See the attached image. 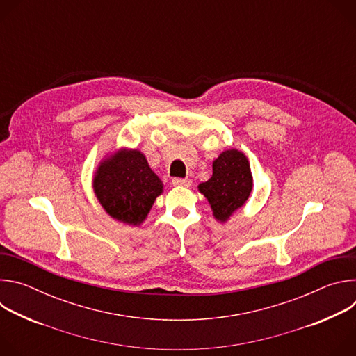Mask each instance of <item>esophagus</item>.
<instances>
[{
	"mask_svg": "<svg viewBox=\"0 0 356 356\" xmlns=\"http://www.w3.org/2000/svg\"><path fill=\"white\" fill-rule=\"evenodd\" d=\"M172 184L175 187H190L191 186V180L190 179H180V177H175L172 180Z\"/></svg>",
	"mask_w": 356,
	"mask_h": 356,
	"instance_id": "34e87169",
	"label": "esophagus"
}]
</instances>
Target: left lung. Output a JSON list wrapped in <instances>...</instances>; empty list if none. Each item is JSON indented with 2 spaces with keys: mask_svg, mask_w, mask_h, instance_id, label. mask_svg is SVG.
<instances>
[{
  "mask_svg": "<svg viewBox=\"0 0 356 356\" xmlns=\"http://www.w3.org/2000/svg\"><path fill=\"white\" fill-rule=\"evenodd\" d=\"M252 186L253 179L246 155L238 149H228L213 162V176L200 183L198 190L209 200L214 218L227 222L245 204Z\"/></svg>",
  "mask_w": 356,
  "mask_h": 356,
  "instance_id": "left-lung-1",
  "label": "left lung"
}]
</instances>
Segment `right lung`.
<instances>
[{"label":"right lung","instance_id":"obj_1","mask_svg":"<svg viewBox=\"0 0 356 356\" xmlns=\"http://www.w3.org/2000/svg\"><path fill=\"white\" fill-rule=\"evenodd\" d=\"M92 188L110 217L135 227L146 220L163 183L140 150L120 149L99 162Z\"/></svg>","mask_w":356,"mask_h":356}]
</instances>
